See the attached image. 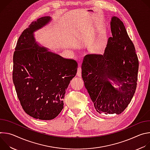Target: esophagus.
<instances>
[{"instance_id": "1", "label": "esophagus", "mask_w": 150, "mask_h": 150, "mask_svg": "<svg viewBox=\"0 0 150 150\" xmlns=\"http://www.w3.org/2000/svg\"><path fill=\"white\" fill-rule=\"evenodd\" d=\"M76 75H77V76H79V77H81V68L80 66H79L78 68V71H77Z\"/></svg>"}]
</instances>
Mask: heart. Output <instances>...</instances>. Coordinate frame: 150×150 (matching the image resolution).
Segmentation results:
<instances>
[{
	"mask_svg": "<svg viewBox=\"0 0 150 150\" xmlns=\"http://www.w3.org/2000/svg\"><path fill=\"white\" fill-rule=\"evenodd\" d=\"M105 34L104 32L100 33L97 37L91 42L89 49L91 52L99 53L101 52L105 45Z\"/></svg>",
	"mask_w": 150,
	"mask_h": 150,
	"instance_id": "1",
	"label": "heart"
}]
</instances>
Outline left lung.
<instances>
[{"instance_id": "left-lung-1", "label": "left lung", "mask_w": 150, "mask_h": 150, "mask_svg": "<svg viewBox=\"0 0 150 150\" xmlns=\"http://www.w3.org/2000/svg\"><path fill=\"white\" fill-rule=\"evenodd\" d=\"M110 27L112 37L108 38L104 54L85 56L82 78L98 112L119 115L135 92L139 63L122 21L112 16Z\"/></svg>"}]
</instances>
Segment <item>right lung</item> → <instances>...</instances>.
Segmentation results:
<instances>
[{
  "instance_id": "add662e5",
  "label": "right lung",
  "mask_w": 150,
  "mask_h": 150,
  "mask_svg": "<svg viewBox=\"0 0 150 150\" xmlns=\"http://www.w3.org/2000/svg\"><path fill=\"white\" fill-rule=\"evenodd\" d=\"M52 21L40 18L18 38L13 57L12 78L16 92L26 113L40 120H52L63 108V98L78 64L39 46L34 33Z\"/></svg>"
}]
</instances>
